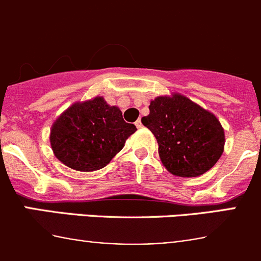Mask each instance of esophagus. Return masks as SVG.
Here are the masks:
<instances>
[{"instance_id":"esophagus-1","label":"esophagus","mask_w":261,"mask_h":261,"mask_svg":"<svg viewBox=\"0 0 261 261\" xmlns=\"http://www.w3.org/2000/svg\"><path fill=\"white\" fill-rule=\"evenodd\" d=\"M135 126H136V127H138V128H141V127H143V123H141V120H138V121H136V122H135Z\"/></svg>"}]
</instances>
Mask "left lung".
Segmentation results:
<instances>
[{
	"mask_svg": "<svg viewBox=\"0 0 261 261\" xmlns=\"http://www.w3.org/2000/svg\"><path fill=\"white\" fill-rule=\"evenodd\" d=\"M149 110L141 122L156 138L168 172L199 177L218 162L225 149V131L212 112L177 92L152 99Z\"/></svg>",
	"mask_w": 261,
	"mask_h": 261,
	"instance_id": "1",
	"label": "left lung"
}]
</instances>
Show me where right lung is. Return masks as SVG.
<instances>
[{
  "label": "right lung",
  "instance_id": "add662e5",
  "mask_svg": "<svg viewBox=\"0 0 261 261\" xmlns=\"http://www.w3.org/2000/svg\"><path fill=\"white\" fill-rule=\"evenodd\" d=\"M135 131L117 106L97 96L74 102L58 116L50 128V145L57 159L70 169L94 172L106 167Z\"/></svg>",
  "mask_w": 261,
  "mask_h": 261
}]
</instances>
